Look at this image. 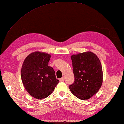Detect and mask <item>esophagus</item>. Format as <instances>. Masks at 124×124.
Segmentation results:
<instances>
[{
  "instance_id": "esophagus-1",
  "label": "esophagus",
  "mask_w": 124,
  "mask_h": 124,
  "mask_svg": "<svg viewBox=\"0 0 124 124\" xmlns=\"http://www.w3.org/2000/svg\"><path fill=\"white\" fill-rule=\"evenodd\" d=\"M61 81H65V78H64V77H62V78H61Z\"/></svg>"
}]
</instances>
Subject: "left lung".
Returning a JSON list of instances; mask_svg holds the SVG:
<instances>
[{
  "label": "left lung",
  "mask_w": 124,
  "mask_h": 124,
  "mask_svg": "<svg viewBox=\"0 0 124 124\" xmlns=\"http://www.w3.org/2000/svg\"><path fill=\"white\" fill-rule=\"evenodd\" d=\"M75 78L69 89L81 100H87L99 90L103 82L102 68L99 58L91 51L71 56Z\"/></svg>",
  "instance_id": "obj_1"
}]
</instances>
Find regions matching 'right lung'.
Wrapping results in <instances>:
<instances>
[{"label": "right lung", "instance_id": "obj_1", "mask_svg": "<svg viewBox=\"0 0 124 124\" xmlns=\"http://www.w3.org/2000/svg\"><path fill=\"white\" fill-rule=\"evenodd\" d=\"M50 54L35 51L25 59L21 69V78L27 92L37 99L50 95L59 81L53 68L48 66Z\"/></svg>", "mask_w": 124, "mask_h": 124}]
</instances>
